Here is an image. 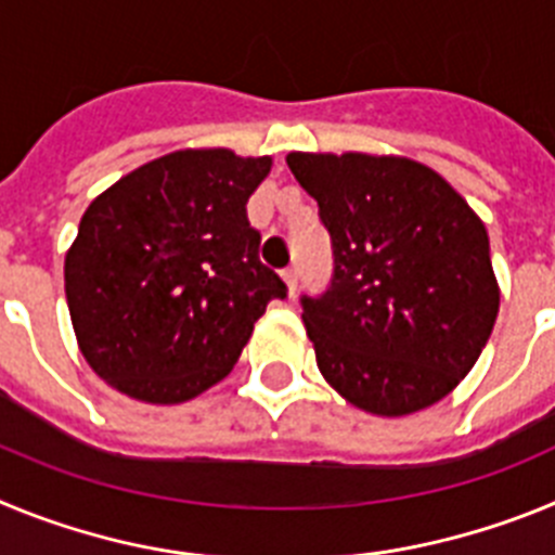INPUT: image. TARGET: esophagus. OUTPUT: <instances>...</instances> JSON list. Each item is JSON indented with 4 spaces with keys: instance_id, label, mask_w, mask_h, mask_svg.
Here are the masks:
<instances>
[{
    "instance_id": "obj_1",
    "label": "esophagus",
    "mask_w": 555,
    "mask_h": 555,
    "mask_svg": "<svg viewBox=\"0 0 555 555\" xmlns=\"http://www.w3.org/2000/svg\"><path fill=\"white\" fill-rule=\"evenodd\" d=\"M281 278H283V283H286L288 294H294V292H297V267H288V269H283V272H281Z\"/></svg>"
}]
</instances>
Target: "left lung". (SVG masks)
<instances>
[{
  "mask_svg": "<svg viewBox=\"0 0 555 555\" xmlns=\"http://www.w3.org/2000/svg\"><path fill=\"white\" fill-rule=\"evenodd\" d=\"M333 242V278L302 297L317 366L347 403L405 416L448 397L487 347L500 288L480 217L400 155L288 152Z\"/></svg>",
  "mask_w": 555,
  "mask_h": 555,
  "instance_id": "8db88e82",
  "label": "left lung"
}]
</instances>
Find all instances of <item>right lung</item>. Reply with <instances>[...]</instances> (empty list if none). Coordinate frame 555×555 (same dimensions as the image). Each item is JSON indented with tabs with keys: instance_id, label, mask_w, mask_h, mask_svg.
I'll return each mask as SVG.
<instances>
[{
	"instance_id": "obj_1",
	"label": "right lung",
	"mask_w": 555,
	"mask_h": 555,
	"mask_svg": "<svg viewBox=\"0 0 555 555\" xmlns=\"http://www.w3.org/2000/svg\"><path fill=\"white\" fill-rule=\"evenodd\" d=\"M272 158L178 150L102 191L66 253L82 358L141 403L175 405L219 384L286 283L258 258L247 199Z\"/></svg>"
}]
</instances>
